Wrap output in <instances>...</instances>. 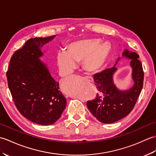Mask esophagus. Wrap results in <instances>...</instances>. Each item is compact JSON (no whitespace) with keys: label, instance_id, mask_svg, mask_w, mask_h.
I'll return each instance as SVG.
<instances>
[{"label":"esophagus","instance_id":"esophagus-1","mask_svg":"<svg viewBox=\"0 0 156 156\" xmlns=\"http://www.w3.org/2000/svg\"><path fill=\"white\" fill-rule=\"evenodd\" d=\"M84 79H85V80H87V81H88V82L93 81V78H92V77H90V76H86V77H84Z\"/></svg>","mask_w":156,"mask_h":156}]
</instances>
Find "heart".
Masks as SVG:
<instances>
[{"label": "heart", "mask_w": 156, "mask_h": 156, "mask_svg": "<svg viewBox=\"0 0 156 156\" xmlns=\"http://www.w3.org/2000/svg\"><path fill=\"white\" fill-rule=\"evenodd\" d=\"M101 42L99 39H80L71 43L67 51H59L56 56V62L62 74H70L77 66L78 62L82 60L84 68L88 72L101 69L111 51L108 42Z\"/></svg>", "instance_id": "1"}]
</instances>
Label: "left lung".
<instances>
[{
    "instance_id": "obj_1",
    "label": "left lung",
    "mask_w": 156,
    "mask_h": 156,
    "mask_svg": "<svg viewBox=\"0 0 156 156\" xmlns=\"http://www.w3.org/2000/svg\"><path fill=\"white\" fill-rule=\"evenodd\" d=\"M122 57L131 59V77L133 84L127 90H119L114 83L113 76L117 70L116 64L94 75V84L99 93L92 101L87 102V107L92 115L103 123H112L128 115L133 110L143 88L144 74L140 56L135 52L125 49Z\"/></svg>"
}]
</instances>
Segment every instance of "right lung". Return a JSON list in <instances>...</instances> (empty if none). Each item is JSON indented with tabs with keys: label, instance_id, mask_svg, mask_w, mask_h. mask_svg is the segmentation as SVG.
<instances>
[{
	"label": "right lung",
	"instance_id": "1",
	"mask_svg": "<svg viewBox=\"0 0 156 156\" xmlns=\"http://www.w3.org/2000/svg\"><path fill=\"white\" fill-rule=\"evenodd\" d=\"M55 37L29 39L12 55L6 72L9 88L20 113L42 125L57 121L66 106L59 82L40 59L44 55L41 48Z\"/></svg>",
	"mask_w": 156,
	"mask_h": 156
}]
</instances>
